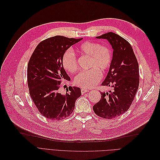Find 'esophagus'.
Here are the masks:
<instances>
[{
  "instance_id": "obj_1",
  "label": "esophagus",
  "mask_w": 160,
  "mask_h": 160,
  "mask_svg": "<svg viewBox=\"0 0 160 160\" xmlns=\"http://www.w3.org/2000/svg\"><path fill=\"white\" fill-rule=\"evenodd\" d=\"M89 90L87 89H81V93L82 94H84L85 93H86V92H88Z\"/></svg>"
}]
</instances>
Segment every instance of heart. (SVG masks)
<instances>
[{"label": "heart", "instance_id": "obj_1", "mask_svg": "<svg viewBox=\"0 0 160 160\" xmlns=\"http://www.w3.org/2000/svg\"><path fill=\"white\" fill-rule=\"evenodd\" d=\"M80 55L89 57V66L92 68L81 72L74 80L76 85L82 88H92L101 79L102 72L108 71L112 62V51L107 45H100L96 42L88 41L82 43L77 49ZM62 66L69 72L73 73L77 71V62L74 52L71 49L64 53L62 59Z\"/></svg>", "mask_w": 160, "mask_h": 160}]
</instances>
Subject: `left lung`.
<instances>
[{
  "label": "left lung",
  "mask_w": 160,
  "mask_h": 160,
  "mask_svg": "<svg viewBox=\"0 0 160 160\" xmlns=\"http://www.w3.org/2000/svg\"><path fill=\"white\" fill-rule=\"evenodd\" d=\"M96 38L108 40L113 50L112 62L101 83L113 91L101 92V98L93 108L96 115L110 119L124 113L132 105L139 87V65L132 47L123 37L109 32Z\"/></svg>",
  "instance_id": "left-lung-1"
}]
</instances>
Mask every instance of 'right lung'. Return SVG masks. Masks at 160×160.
Returning <instances> with one entry per match:
<instances>
[{
	"label": "right lung",
	"instance_id": "add662e5",
	"mask_svg": "<svg viewBox=\"0 0 160 160\" xmlns=\"http://www.w3.org/2000/svg\"><path fill=\"white\" fill-rule=\"evenodd\" d=\"M83 38L55 36L41 41L30 58L27 68L29 93L38 111L52 120H61L75 109L81 89L69 87L68 93L59 92L62 80H71L62 63L65 51Z\"/></svg>",
	"mask_w": 160,
	"mask_h": 160
}]
</instances>
